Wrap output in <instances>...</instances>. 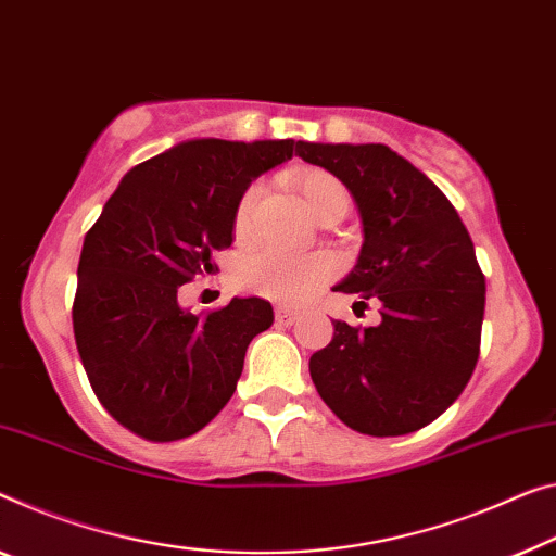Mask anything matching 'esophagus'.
<instances>
[{
  "label": "esophagus",
  "mask_w": 556,
  "mask_h": 556,
  "mask_svg": "<svg viewBox=\"0 0 556 556\" xmlns=\"http://www.w3.org/2000/svg\"><path fill=\"white\" fill-rule=\"evenodd\" d=\"M276 320L280 323V326H293V323L298 320V311H293V307H286V305H278Z\"/></svg>",
  "instance_id": "34e87169"
}]
</instances>
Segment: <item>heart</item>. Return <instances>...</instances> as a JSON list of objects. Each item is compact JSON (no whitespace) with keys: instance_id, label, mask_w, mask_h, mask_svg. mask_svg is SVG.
Returning <instances> with one entry per match:
<instances>
[{"instance_id":"heart-1","label":"heart","mask_w":556,"mask_h":556,"mask_svg":"<svg viewBox=\"0 0 556 556\" xmlns=\"http://www.w3.org/2000/svg\"><path fill=\"white\" fill-rule=\"evenodd\" d=\"M303 203L315 218L326 213L332 203L348 201L345 186L328 170H307L298 181ZM263 193L261 184H251L241 193L233 213L236 233H245L251 226L253 211ZM338 273V258L328 251L315 253H286L276 249H253L243 255L238 266L241 288L280 303H303L318 293Z\"/></svg>"}]
</instances>
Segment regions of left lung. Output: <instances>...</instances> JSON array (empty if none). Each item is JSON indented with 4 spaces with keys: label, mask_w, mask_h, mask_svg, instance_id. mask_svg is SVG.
I'll use <instances>...</instances> for the list:
<instances>
[{
    "label": "left lung",
    "mask_w": 556,
    "mask_h": 556,
    "mask_svg": "<svg viewBox=\"0 0 556 556\" xmlns=\"http://www.w3.org/2000/svg\"><path fill=\"white\" fill-rule=\"evenodd\" d=\"M298 156L348 186L363 218L355 270L336 286L380 301V326L332 323L311 378L355 432L397 438L438 420L480 357L484 273L447 195L382 143H307Z\"/></svg>",
    "instance_id": "left-lung-1"
}]
</instances>
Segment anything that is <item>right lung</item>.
Returning a JSON list of instances; mask_svg holds the SVG:
<instances>
[{
	"label": "right lung",
	"instance_id": "1",
	"mask_svg": "<svg viewBox=\"0 0 556 556\" xmlns=\"http://www.w3.org/2000/svg\"><path fill=\"white\" fill-rule=\"evenodd\" d=\"M298 141L199 139L134 166L87 230L72 305L93 395L149 442L203 430L233 397L245 348L273 323L261 298L186 313L178 290L216 273L241 193Z\"/></svg>",
	"mask_w": 556,
	"mask_h": 556
}]
</instances>
